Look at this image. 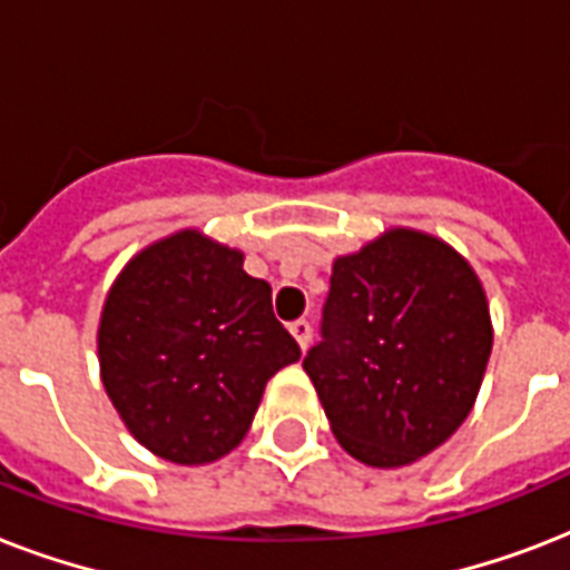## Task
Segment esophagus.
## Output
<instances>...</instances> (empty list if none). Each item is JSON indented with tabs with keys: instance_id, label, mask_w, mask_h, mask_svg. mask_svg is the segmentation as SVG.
<instances>
[{
	"instance_id": "34e87169",
	"label": "esophagus",
	"mask_w": 570,
	"mask_h": 570,
	"mask_svg": "<svg viewBox=\"0 0 570 570\" xmlns=\"http://www.w3.org/2000/svg\"><path fill=\"white\" fill-rule=\"evenodd\" d=\"M289 331H293V337L298 340V346H302V348L311 346V337H313L311 322H307V320H295L293 325H289Z\"/></svg>"
}]
</instances>
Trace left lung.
Masks as SVG:
<instances>
[{"label":"left lung","mask_w":570,"mask_h":570,"mask_svg":"<svg viewBox=\"0 0 570 570\" xmlns=\"http://www.w3.org/2000/svg\"><path fill=\"white\" fill-rule=\"evenodd\" d=\"M320 334L304 373L340 446L370 468L423 459L464 423L494 340L468 259L402 227L334 263Z\"/></svg>","instance_id":"8db88e82"}]
</instances>
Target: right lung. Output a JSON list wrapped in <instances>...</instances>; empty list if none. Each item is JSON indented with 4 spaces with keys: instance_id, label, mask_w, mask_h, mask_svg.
Here are the masks:
<instances>
[{
    "instance_id": "1",
    "label": "right lung",
    "mask_w": 570,
    "mask_h": 570,
    "mask_svg": "<svg viewBox=\"0 0 570 570\" xmlns=\"http://www.w3.org/2000/svg\"><path fill=\"white\" fill-rule=\"evenodd\" d=\"M100 373L138 443L174 464L222 459L245 438L266 381L302 348L272 286L197 230L145 248L102 307Z\"/></svg>"
}]
</instances>
